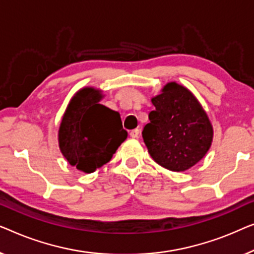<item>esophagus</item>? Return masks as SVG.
Masks as SVG:
<instances>
[{"instance_id":"1","label":"esophagus","mask_w":254,"mask_h":254,"mask_svg":"<svg viewBox=\"0 0 254 254\" xmlns=\"http://www.w3.org/2000/svg\"><path fill=\"white\" fill-rule=\"evenodd\" d=\"M139 133H140V130H139V128H133V130L130 131V137L131 138H138Z\"/></svg>"}]
</instances>
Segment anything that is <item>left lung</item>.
Returning <instances> with one entry per match:
<instances>
[{
	"label": "left lung",
	"instance_id": "left-lung-1",
	"mask_svg": "<svg viewBox=\"0 0 254 254\" xmlns=\"http://www.w3.org/2000/svg\"><path fill=\"white\" fill-rule=\"evenodd\" d=\"M155 109L142 138L154 161L171 171H184L201 160L212 144L213 128L193 94L177 83H168L152 99Z\"/></svg>",
	"mask_w": 254,
	"mask_h": 254
}]
</instances>
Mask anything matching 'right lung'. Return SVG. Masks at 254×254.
Wrapping results in <instances>:
<instances>
[{
	"label": "right lung",
	"mask_w": 254,
	"mask_h": 254,
	"mask_svg": "<svg viewBox=\"0 0 254 254\" xmlns=\"http://www.w3.org/2000/svg\"><path fill=\"white\" fill-rule=\"evenodd\" d=\"M101 98L95 88L80 90L67 106L59 131L64 158L87 174L109 162L127 137L120 114L100 105Z\"/></svg>",
	"instance_id": "add662e5"
}]
</instances>
